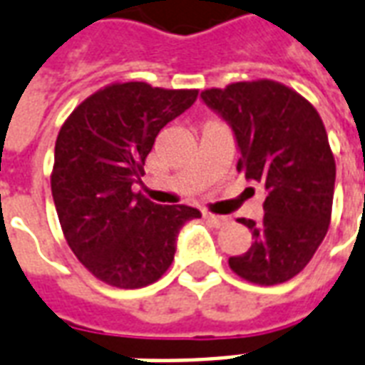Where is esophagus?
I'll return each mask as SVG.
<instances>
[{"label":"esophagus","mask_w":365,"mask_h":365,"mask_svg":"<svg viewBox=\"0 0 365 365\" xmlns=\"http://www.w3.org/2000/svg\"><path fill=\"white\" fill-rule=\"evenodd\" d=\"M203 217L207 222H210L215 228H222L226 224L230 222L226 217H220V215H212V212H203Z\"/></svg>","instance_id":"34e87169"}]
</instances>
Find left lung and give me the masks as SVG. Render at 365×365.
<instances>
[{"label":"left lung","instance_id":"obj_1","mask_svg":"<svg viewBox=\"0 0 365 365\" xmlns=\"http://www.w3.org/2000/svg\"><path fill=\"white\" fill-rule=\"evenodd\" d=\"M201 98L230 121L242 155L237 172L267 193L261 222L237 218L253 244L228 265L253 284L294 279L323 242L333 212L336 166L319 112L271 79L207 88Z\"/></svg>","mask_w":365,"mask_h":365}]
</instances>
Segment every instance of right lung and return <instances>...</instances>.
<instances>
[{"instance_id":"obj_1","label":"right lung","mask_w":365,"mask_h":365,"mask_svg":"<svg viewBox=\"0 0 365 365\" xmlns=\"http://www.w3.org/2000/svg\"><path fill=\"white\" fill-rule=\"evenodd\" d=\"M197 88L110 83L63 121L50 175L67 244L86 271L115 288H143L172 265L175 236L201 212L156 205L131 185L156 135L197 100Z\"/></svg>"}]
</instances>
